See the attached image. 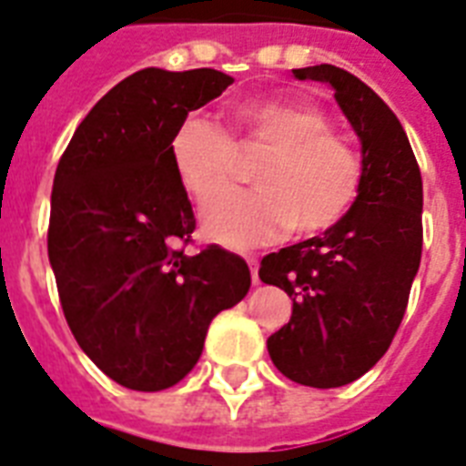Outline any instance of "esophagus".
<instances>
[{"label": "esophagus", "mask_w": 466, "mask_h": 466, "mask_svg": "<svg viewBox=\"0 0 466 466\" xmlns=\"http://www.w3.org/2000/svg\"><path fill=\"white\" fill-rule=\"evenodd\" d=\"M248 268H251V278H254V285L258 283V258L256 256H247Z\"/></svg>", "instance_id": "1"}]
</instances>
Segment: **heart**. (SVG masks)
<instances>
[{
  "label": "heart",
  "instance_id": "heart-1",
  "mask_svg": "<svg viewBox=\"0 0 466 466\" xmlns=\"http://www.w3.org/2000/svg\"><path fill=\"white\" fill-rule=\"evenodd\" d=\"M268 151L255 175L258 191L226 198L238 175V152ZM176 174L208 208L205 234L229 248H256L298 229L329 232L348 218L362 190L360 152L319 106L298 98H261L232 113V137L203 116L178 123L168 142Z\"/></svg>",
  "mask_w": 466,
  "mask_h": 466
}]
</instances>
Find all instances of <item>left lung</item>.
Masks as SVG:
<instances>
[{
	"label": "left lung",
	"mask_w": 466,
	"mask_h": 466,
	"mask_svg": "<svg viewBox=\"0 0 466 466\" xmlns=\"http://www.w3.org/2000/svg\"><path fill=\"white\" fill-rule=\"evenodd\" d=\"M292 75L331 84L365 164L348 218L263 256L258 270L292 298L290 321L268 339L273 365L292 382L331 390L365 375L404 319L423 248V181L404 127L368 84L333 65Z\"/></svg>",
	"instance_id": "8db88e82"
}]
</instances>
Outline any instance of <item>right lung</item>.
<instances>
[{
    "instance_id": "right-lung-1",
    "label": "right lung",
    "mask_w": 466,
    "mask_h": 466,
    "mask_svg": "<svg viewBox=\"0 0 466 466\" xmlns=\"http://www.w3.org/2000/svg\"><path fill=\"white\" fill-rule=\"evenodd\" d=\"M218 69L147 67L116 84L62 152L47 256L76 343L113 382L161 391L203 353L208 326L251 273L225 248L183 254L196 218L168 142L232 84Z\"/></svg>"
}]
</instances>
